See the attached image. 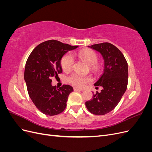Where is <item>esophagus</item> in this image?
Here are the masks:
<instances>
[{"label": "esophagus", "instance_id": "1", "mask_svg": "<svg viewBox=\"0 0 152 152\" xmlns=\"http://www.w3.org/2000/svg\"><path fill=\"white\" fill-rule=\"evenodd\" d=\"M73 89H74L75 91H83V89H79V88H77V87H74V88H73Z\"/></svg>", "mask_w": 152, "mask_h": 152}]
</instances>
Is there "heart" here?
Returning a JSON list of instances; mask_svg holds the SVG:
<instances>
[{
  "label": "heart",
  "instance_id": "obj_1",
  "mask_svg": "<svg viewBox=\"0 0 152 152\" xmlns=\"http://www.w3.org/2000/svg\"><path fill=\"white\" fill-rule=\"evenodd\" d=\"M77 56L82 60L84 61L88 65H91V68L95 72L98 70V66L96 65L98 61V56L96 53L91 49H82L77 53ZM73 65V58L70 53L64 55L61 59V66L63 70L68 73L70 72ZM92 81V78L87 76H82L78 73H73L68 77V82L72 85L78 87H82L87 82Z\"/></svg>",
  "mask_w": 152,
  "mask_h": 152
}]
</instances>
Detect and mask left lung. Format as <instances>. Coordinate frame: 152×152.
<instances>
[{"label":"left lung","instance_id":"left-lung-1","mask_svg":"<svg viewBox=\"0 0 152 152\" xmlns=\"http://www.w3.org/2000/svg\"><path fill=\"white\" fill-rule=\"evenodd\" d=\"M88 47L102 54L104 68L102 75L94 84V86H102L103 89L101 93L96 92L93 99L86 102V106L91 113L103 115L116 107L126 92L128 65L121 50L112 44L104 42Z\"/></svg>","mask_w":152,"mask_h":152}]
</instances>
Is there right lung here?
<instances>
[{"mask_svg":"<svg viewBox=\"0 0 152 152\" xmlns=\"http://www.w3.org/2000/svg\"><path fill=\"white\" fill-rule=\"evenodd\" d=\"M78 47L55 40L45 41L32 50L27 59L24 78L29 96L35 107L46 115H56L66 107L73 87L63 85L58 89L52 86L51 79L62 72V57Z\"/></svg>","mask_w":152,"mask_h":152,"instance_id":"obj_1","label":"right lung"}]
</instances>
